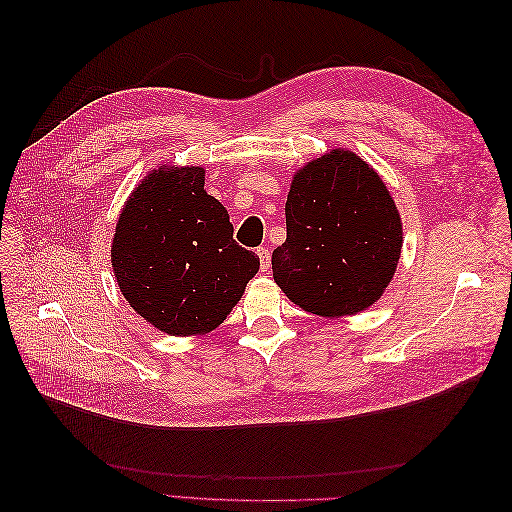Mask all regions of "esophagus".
<instances>
[{
  "instance_id": "esophagus-1",
  "label": "esophagus",
  "mask_w": 512,
  "mask_h": 512,
  "mask_svg": "<svg viewBox=\"0 0 512 512\" xmlns=\"http://www.w3.org/2000/svg\"><path fill=\"white\" fill-rule=\"evenodd\" d=\"M256 254H258V258H260V271H269V267H271V252H269V247H258Z\"/></svg>"
}]
</instances>
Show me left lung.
<instances>
[{
	"mask_svg": "<svg viewBox=\"0 0 512 512\" xmlns=\"http://www.w3.org/2000/svg\"><path fill=\"white\" fill-rule=\"evenodd\" d=\"M401 243L399 211L380 175L356 153L333 149L292 177L273 280L305 312L359 314L393 280Z\"/></svg>",
	"mask_w": 512,
	"mask_h": 512,
	"instance_id": "1",
	"label": "left lung"
}]
</instances>
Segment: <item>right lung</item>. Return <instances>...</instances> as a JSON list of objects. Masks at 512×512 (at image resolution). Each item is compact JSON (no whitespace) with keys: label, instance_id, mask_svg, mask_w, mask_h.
<instances>
[{"label":"right lung","instance_id":"right-lung-1","mask_svg":"<svg viewBox=\"0 0 512 512\" xmlns=\"http://www.w3.org/2000/svg\"><path fill=\"white\" fill-rule=\"evenodd\" d=\"M111 262L134 312L175 337L220 327L260 267L232 239L200 166L158 168L141 181L119 213Z\"/></svg>","mask_w":512,"mask_h":512}]
</instances>
